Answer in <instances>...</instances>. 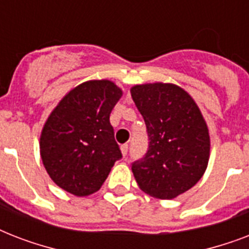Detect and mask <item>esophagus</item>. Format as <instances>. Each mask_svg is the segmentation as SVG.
<instances>
[{"mask_svg":"<svg viewBox=\"0 0 249 249\" xmlns=\"http://www.w3.org/2000/svg\"><path fill=\"white\" fill-rule=\"evenodd\" d=\"M121 152H123V155L126 156V154H128V148H129V144L128 143H124L121 144Z\"/></svg>","mask_w":249,"mask_h":249,"instance_id":"obj_1","label":"esophagus"}]
</instances>
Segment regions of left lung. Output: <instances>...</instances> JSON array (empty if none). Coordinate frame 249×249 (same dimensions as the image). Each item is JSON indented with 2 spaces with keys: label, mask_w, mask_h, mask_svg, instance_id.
Masks as SVG:
<instances>
[{
  "label": "left lung",
  "mask_w": 249,
  "mask_h": 249,
  "mask_svg": "<svg viewBox=\"0 0 249 249\" xmlns=\"http://www.w3.org/2000/svg\"><path fill=\"white\" fill-rule=\"evenodd\" d=\"M147 128L148 148L132 164L140 189L173 199L203 177L209 160L208 126L187 91L174 84H143L130 89Z\"/></svg>",
  "instance_id": "8db88e82"
}]
</instances>
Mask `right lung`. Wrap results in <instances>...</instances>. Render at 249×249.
Segmentation results:
<instances>
[{
  "instance_id": "add662e5",
  "label": "right lung",
  "mask_w": 249,
  "mask_h": 249,
  "mask_svg": "<svg viewBox=\"0 0 249 249\" xmlns=\"http://www.w3.org/2000/svg\"><path fill=\"white\" fill-rule=\"evenodd\" d=\"M121 95L112 81H86L72 89L48 117L41 132V159L64 191L76 196L95 193L123 158L109 123Z\"/></svg>"
}]
</instances>
